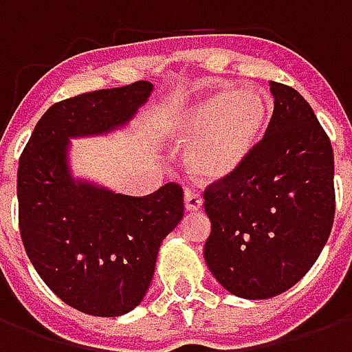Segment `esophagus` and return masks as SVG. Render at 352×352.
Instances as JSON below:
<instances>
[{"mask_svg":"<svg viewBox=\"0 0 352 352\" xmlns=\"http://www.w3.org/2000/svg\"><path fill=\"white\" fill-rule=\"evenodd\" d=\"M204 204V199L199 196V192L186 190L184 192V209L186 211H199V207Z\"/></svg>","mask_w":352,"mask_h":352,"instance_id":"1","label":"esophagus"}]
</instances>
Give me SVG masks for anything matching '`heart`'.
Listing matches in <instances>:
<instances>
[{"instance_id": "1", "label": "heart", "mask_w": 352, "mask_h": 352, "mask_svg": "<svg viewBox=\"0 0 352 352\" xmlns=\"http://www.w3.org/2000/svg\"><path fill=\"white\" fill-rule=\"evenodd\" d=\"M272 116L270 96L254 88L214 90L190 103L169 122L175 146H190L186 168L199 183L236 173L262 141Z\"/></svg>"}]
</instances>
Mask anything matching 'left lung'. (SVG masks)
Here are the masks:
<instances>
[{
  "instance_id": "obj_1",
  "label": "left lung",
  "mask_w": 352,
  "mask_h": 352,
  "mask_svg": "<svg viewBox=\"0 0 352 352\" xmlns=\"http://www.w3.org/2000/svg\"><path fill=\"white\" fill-rule=\"evenodd\" d=\"M273 115L236 173L204 194L207 267L230 294L267 300L294 287L328 241L336 213L332 143L294 88L270 82Z\"/></svg>"
}]
</instances>
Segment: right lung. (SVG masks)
<instances>
[{
    "mask_svg": "<svg viewBox=\"0 0 352 352\" xmlns=\"http://www.w3.org/2000/svg\"><path fill=\"white\" fill-rule=\"evenodd\" d=\"M138 80L58 101L41 116L19 160V226L28 258L54 294L94 317H118L143 302L164 237L183 219V188L145 198L75 179L69 139L122 128L148 100Z\"/></svg>",
    "mask_w": 352,
    "mask_h": 352,
    "instance_id": "1",
    "label": "right lung"
}]
</instances>
